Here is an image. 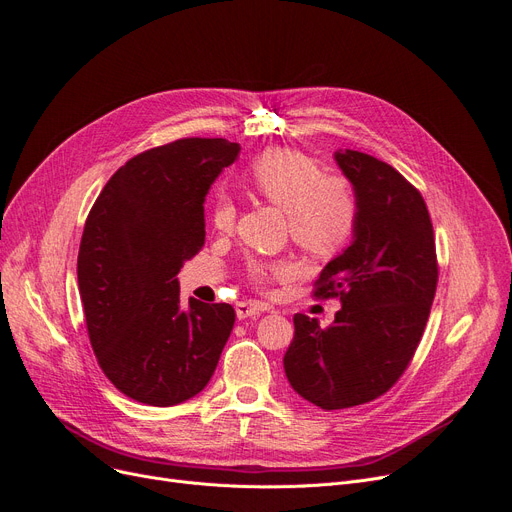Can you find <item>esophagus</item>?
I'll use <instances>...</instances> for the list:
<instances>
[{
  "instance_id": "1",
  "label": "esophagus",
  "mask_w": 512,
  "mask_h": 512,
  "mask_svg": "<svg viewBox=\"0 0 512 512\" xmlns=\"http://www.w3.org/2000/svg\"><path fill=\"white\" fill-rule=\"evenodd\" d=\"M263 309H265L263 305H255V303L240 301V303H236V316H238V320H244V318H255V316H259V314H261Z\"/></svg>"
}]
</instances>
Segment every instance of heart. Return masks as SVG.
Masks as SVG:
<instances>
[{
  "instance_id": "b5f03b06",
  "label": "heart",
  "mask_w": 512,
  "mask_h": 512,
  "mask_svg": "<svg viewBox=\"0 0 512 512\" xmlns=\"http://www.w3.org/2000/svg\"><path fill=\"white\" fill-rule=\"evenodd\" d=\"M247 186L286 211V230L301 249L316 257L341 253L360 226V198L343 175L324 173L320 163L293 148H268L255 157L247 171ZM211 226L230 234L236 224V205L230 196L215 194L211 201ZM249 280L265 286L293 278V261L253 259Z\"/></svg>"
}]
</instances>
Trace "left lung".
Listing matches in <instances>:
<instances>
[{"label":"left lung","instance_id":"1","mask_svg":"<svg viewBox=\"0 0 512 512\" xmlns=\"http://www.w3.org/2000/svg\"><path fill=\"white\" fill-rule=\"evenodd\" d=\"M335 159L360 198L351 247L314 282L316 299H341L335 322L295 314L286 379L322 410H343L387 393L410 366L439 278L425 198L391 165L358 150Z\"/></svg>","mask_w":512,"mask_h":512}]
</instances>
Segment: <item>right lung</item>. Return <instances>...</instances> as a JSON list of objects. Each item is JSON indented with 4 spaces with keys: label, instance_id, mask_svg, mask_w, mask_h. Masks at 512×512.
I'll use <instances>...</instances> for the list:
<instances>
[{
    "label": "right lung",
    "instance_id": "1",
    "mask_svg": "<svg viewBox=\"0 0 512 512\" xmlns=\"http://www.w3.org/2000/svg\"><path fill=\"white\" fill-rule=\"evenodd\" d=\"M240 146L182 138L110 177L85 219L79 295L96 360L121 393L175 406L203 391L234 328L228 303H180L186 259L205 247V194Z\"/></svg>",
    "mask_w": 512,
    "mask_h": 512
}]
</instances>
